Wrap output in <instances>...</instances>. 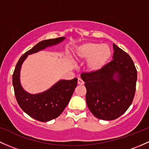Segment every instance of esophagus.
<instances>
[{"instance_id": "1", "label": "esophagus", "mask_w": 149, "mask_h": 149, "mask_svg": "<svg viewBox=\"0 0 149 149\" xmlns=\"http://www.w3.org/2000/svg\"><path fill=\"white\" fill-rule=\"evenodd\" d=\"M78 85H83L84 84V82L83 81V80L81 78H78Z\"/></svg>"}]
</instances>
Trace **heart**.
<instances>
[{"mask_svg": "<svg viewBox=\"0 0 149 149\" xmlns=\"http://www.w3.org/2000/svg\"><path fill=\"white\" fill-rule=\"evenodd\" d=\"M112 51L107 45L86 42L79 45L75 51V58L78 61L87 60L86 68L91 73L100 71L110 58Z\"/></svg>", "mask_w": 149, "mask_h": 149, "instance_id": "heart-1", "label": "heart"}]
</instances>
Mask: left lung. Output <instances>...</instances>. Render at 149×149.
I'll use <instances>...</instances> for the list:
<instances>
[{
	"label": "left lung",
	"instance_id": "1",
	"mask_svg": "<svg viewBox=\"0 0 149 149\" xmlns=\"http://www.w3.org/2000/svg\"><path fill=\"white\" fill-rule=\"evenodd\" d=\"M112 61L95 73H83L90 111L100 120H113L130 107L136 91L137 71L128 54L113 44Z\"/></svg>",
	"mask_w": 149,
	"mask_h": 149
}]
</instances>
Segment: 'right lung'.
<instances>
[{
    "label": "right lung",
    "mask_w": 149,
    "mask_h": 149,
    "mask_svg": "<svg viewBox=\"0 0 149 149\" xmlns=\"http://www.w3.org/2000/svg\"><path fill=\"white\" fill-rule=\"evenodd\" d=\"M65 40V37L43 40L37 43L19 58L13 74L15 95L19 107L31 117L40 122H48L61 114L69 102L77 86L78 78L60 80L52 88L43 93L30 94L22 88L19 80L21 66L27 56L56 45Z\"/></svg>",
    "instance_id": "add662e5"
}]
</instances>
